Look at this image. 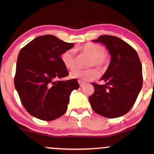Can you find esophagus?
<instances>
[{"label":"esophagus","mask_w":154,"mask_h":154,"mask_svg":"<svg viewBox=\"0 0 154 154\" xmlns=\"http://www.w3.org/2000/svg\"><path fill=\"white\" fill-rule=\"evenodd\" d=\"M78 83H79V84H80V86H83V85L85 84V82L81 81V80H78Z\"/></svg>","instance_id":"obj_1"}]
</instances>
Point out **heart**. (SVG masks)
I'll return each mask as SVG.
<instances>
[{
	"label": "heart",
	"instance_id": "obj_1",
	"mask_svg": "<svg viewBox=\"0 0 154 154\" xmlns=\"http://www.w3.org/2000/svg\"><path fill=\"white\" fill-rule=\"evenodd\" d=\"M77 51L80 54L91 57V59L88 61V67L95 66L100 70H103L106 68L109 63V57L105 54V48L103 46L92 42H88L77 48ZM61 59L64 66L68 69L73 70L76 68L77 59L72 50H67L63 52ZM98 76V71L94 68L86 70L76 69L71 73V77L72 78L78 79L83 81L95 80Z\"/></svg>",
	"mask_w": 154,
	"mask_h": 154
}]
</instances>
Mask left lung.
<instances>
[{
    "instance_id": "left-lung-1",
    "label": "left lung",
    "mask_w": 154,
    "mask_h": 154,
    "mask_svg": "<svg viewBox=\"0 0 154 154\" xmlns=\"http://www.w3.org/2000/svg\"><path fill=\"white\" fill-rule=\"evenodd\" d=\"M104 44L111 62L101 80L105 85L91 83L94 91L89 97L92 109L108 119L121 117L134 105L143 83L142 63L136 50L116 36L102 35L94 40Z\"/></svg>"
}]
</instances>
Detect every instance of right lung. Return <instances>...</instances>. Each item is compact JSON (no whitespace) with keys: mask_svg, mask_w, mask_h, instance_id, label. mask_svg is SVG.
<instances>
[{"mask_svg":"<svg viewBox=\"0 0 154 154\" xmlns=\"http://www.w3.org/2000/svg\"><path fill=\"white\" fill-rule=\"evenodd\" d=\"M74 45L45 35L20 51L14 83L21 103L31 116L53 121L66 112L71 92L80 86L77 79L62 80L69 74L60 56Z\"/></svg>","mask_w":154,"mask_h":154,"instance_id":"right-lung-1","label":"right lung"}]
</instances>
